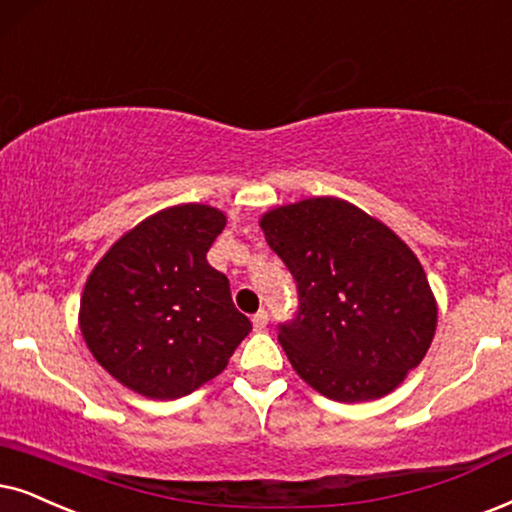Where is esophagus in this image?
<instances>
[{"label":"esophagus","instance_id":"obj_1","mask_svg":"<svg viewBox=\"0 0 512 512\" xmlns=\"http://www.w3.org/2000/svg\"><path fill=\"white\" fill-rule=\"evenodd\" d=\"M269 323V314L264 312V309H260L255 316H252V326H255V331H264Z\"/></svg>","mask_w":512,"mask_h":512}]
</instances>
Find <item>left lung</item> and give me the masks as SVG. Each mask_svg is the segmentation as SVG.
<instances>
[{
  "label": "left lung",
  "mask_w": 512,
  "mask_h": 512,
  "mask_svg": "<svg viewBox=\"0 0 512 512\" xmlns=\"http://www.w3.org/2000/svg\"><path fill=\"white\" fill-rule=\"evenodd\" d=\"M269 248L297 286L278 342L323 397L392 392L428 352L437 304L428 276L394 231L338 198H309L262 217Z\"/></svg>",
  "instance_id": "8db88e82"
}]
</instances>
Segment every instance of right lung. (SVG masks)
<instances>
[{"mask_svg": "<svg viewBox=\"0 0 512 512\" xmlns=\"http://www.w3.org/2000/svg\"><path fill=\"white\" fill-rule=\"evenodd\" d=\"M226 217L177 205L120 238L87 278L80 328L94 359L129 390L177 399L215 378L252 323L208 264Z\"/></svg>", "mask_w": 512, "mask_h": 512, "instance_id": "1", "label": "right lung"}]
</instances>
